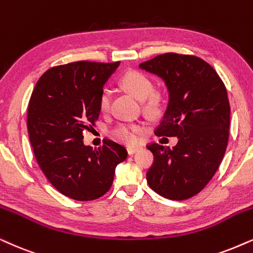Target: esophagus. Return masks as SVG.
Listing matches in <instances>:
<instances>
[{
    "label": "esophagus",
    "instance_id": "34e87169",
    "mask_svg": "<svg viewBox=\"0 0 253 253\" xmlns=\"http://www.w3.org/2000/svg\"><path fill=\"white\" fill-rule=\"evenodd\" d=\"M140 149H141V148H140V147H133V146H130V147H128V148H127V152H128L129 155H132V154H135L136 152H139Z\"/></svg>",
    "mask_w": 253,
    "mask_h": 253
}]
</instances>
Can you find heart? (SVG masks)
<instances>
[{"label": "heart", "mask_w": 253, "mask_h": 253, "mask_svg": "<svg viewBox=\"0 0 253 253\" xmlns=\"http://www.w3.org/2000/svg\"><path fill=\"white\" fill-rule=\"evenodd\" d=\"M120 85L126 89L129 94H132L137 100H145V107L148 112H155L160 105V94L152 92L153 85L148 77L137 71H128L121 77ZM111 97L108 92H103L99 98V107L103 113L110 110ZM141 128L136 125L120 124L112 130V136L118 141L133 145L139 140V133Z\"/></svg>", "instance_id": "1"}]
</instances>
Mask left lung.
Segmentation results:
<instances>
[{"label":"left lung","instance_id":"left-lung-1","mask_svg":"<svg viewBox=\"0 0 253 253\" xmlns=\"http://www.w3.org/2000/svg\"><path fill=\"white\" fill-rule=\"evenodd\" d=\"M139 68L161 78L168 91L155 134L178 139L171 149L147 146L154 155L147 182L161 196L187 200L206 187L224 156L230 126L226 88L215 70L195 56L169 52Z\"/></svg>","mask_w":253,"mask_h":253}]
</instances>
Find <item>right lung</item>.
<instances>
[{"instance_id":"1","label":"right lung","mask_w":253,"mask_h":253,"mask_svg":"<svg viewBox=\"0 0 253 253\" xmlns=\"http://www.w3.org/2000/svg\"><path fill=\"white\" fill-rule=\"evenodd\" d=\"M117 63L75 62L41 77L28 106V133L35 158L50 183L76 201L101 197L113 183L116 167L127 158L124 146L105 139L92 148L83 132L100 114L99 98Z\"/></svg>"}]
</instances>
